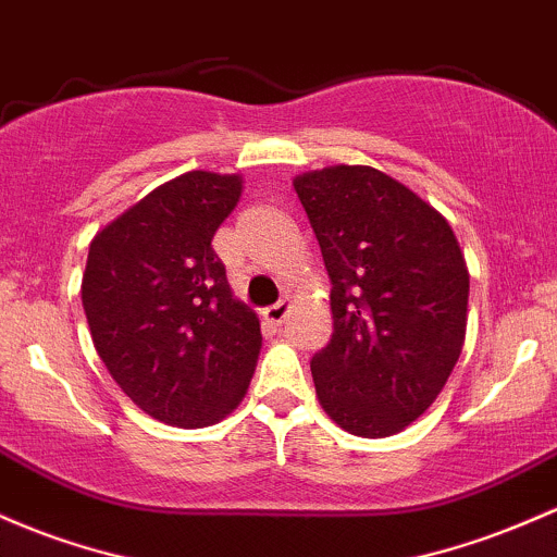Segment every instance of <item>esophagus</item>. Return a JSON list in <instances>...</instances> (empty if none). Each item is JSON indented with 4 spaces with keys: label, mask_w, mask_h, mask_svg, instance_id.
<instances>
[{
    "label": "esophagus",
    "mask_w": 557,
    "mask_h": 557,
    "mask_svg": "<svg viewBox=\"0 0 557 557\" xmlns=\"http://www.w3.org/2000/svg\"><path fill=\"white\" fill-rule=\"evenodd\" d=\"M288 311H290V301L288 298H283V301L272 304V307L264 309V320L272 322V325H283L285 317H288Z\"/></svg>",
    "instance_id": "34e87169"
}]
</instances>
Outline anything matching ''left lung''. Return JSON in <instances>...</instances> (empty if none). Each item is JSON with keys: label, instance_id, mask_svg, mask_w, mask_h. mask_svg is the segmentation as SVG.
Listing matches in <instances>:
<instances>
[{"label": "left lung", "instance_id": "left-lung-1", "mask_svg": "<svg viewBox=\"0 0 557 557\" xmlns=\"http://www.w3.org/2000/svg\"><path fill=\"white\" fill-rule=\"evenodd\" d=\"M293 187L333 285V338L311 357L320 405L354 436H394L460 359L462 250L442 213L372 166L309 171Z\"/></svg>", "mask_w": 557, "mask_h": 557}]
</instances>
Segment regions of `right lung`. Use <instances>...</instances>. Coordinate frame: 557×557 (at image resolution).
<instances>
[{"label":"right lung","instance_id":"add662e5","mask_svg":"<svg viewBox=\"0 0 557 557\" xmlns=\"http://www.w3.org/2000/svg\"><path fill=\"white\" fill-rule=\"evenodd\" d=\"M235 174L187 171L145 195L87 256L82 304L113 381L150 418L213 425L240 405L261 348L211 248L240 198Z\"/></svg>","mask_w":557,"mask_h":557}]
</instances>
